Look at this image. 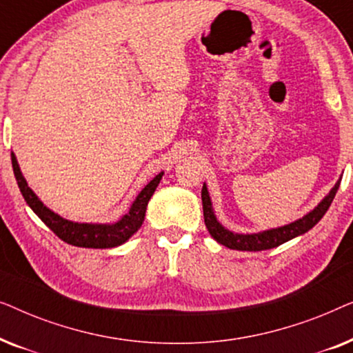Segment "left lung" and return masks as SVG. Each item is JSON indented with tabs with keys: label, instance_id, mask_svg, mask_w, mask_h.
Returning <instances> with one entry per match:
<instances>
[{
	"label": "left lung",
	"instance_id": "left-lung-1",
	"mask_svg": "<svg viewBox=\"0 0 353 353\" xmlns=\"http://www.w3.org/2000/svg\"><path fill=\"white\" fill-rule=\"evenodd\" d=\"M339 185H341V180L336 183L334 188L330 191V194H327L325 199H323L320 204L310 212V214L302 216L301 220L294 221V223H289L286 226H281V228L267 230L257 234H236L233 231H228L226 228H223V226H221L215 219L214 210H212L209 192H207V188L204 185L201 191V197H202V209H204L205 226L207 230H209L210 236L216 241V243L223 244L230 249L250 250V252H254V250H267V249L278 248V245L286 243V241L296 238L299 234L307 233L308 230L313 228V226L323 219V215H325L326 210L330 209L337 190H339Z\"/></svg>",
	"mask_w": 353,
	"mask_h": 353
}]
</instances>
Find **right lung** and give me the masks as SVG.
I'll list each match as a JSON object with an SVG mask.
<instances>
[{
	"instance_id": "add662e5",
	"label": "right lung",
	"mask_w": 353,
	"mask_h": 353,
	"mask_svg": "<svg viewBox=\"0 0 353 353\" xmlns=\"http://www.w3.org/2000/svg\"><path fill=\"white\" fill-rule=\"evenodd\" d=\"M11 161H12V170L16 181L21 190L23 199L27 201V204L30 205V209L40 216L43 223L54 233L57 238L64 241L67 244L77 245V248H90V249H108L115 248V245L123 244L130 236L137 233L139 226L143 225L144 215H146V207L148 202L151 199V196L156 191L159 183L163 173L154 178L152 181H149L144 190L139 192L137 201L133 202L132 209L127 215H123L117 223L114 225H91V223H74L62 219L54 212L48 209L46 205H43V202L38 199L30 188H28L26 178L22 176L21 168L16 161V156L11 152Z\"/></svg>"
}]
</instances>
